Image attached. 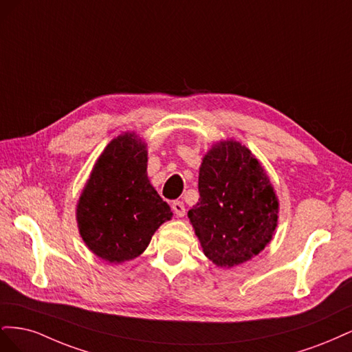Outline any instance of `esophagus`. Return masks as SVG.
Returning a JSON list of instances; mask_svg holds the SVG:
<instances>
[{"label":"esophagus","instance_id":"1","mask_svg":"<svg viewBox=\"0 0 352 352\" xmlns=\"http://www.w3.org/2000/svg\"><path fill=\"white\" fill-rule=\"evenodd\" d=\"M172 208H173L175 214H176L177 217H184V216H185L186 208H185V204H184L182 201H175L173 204H172Z\"/></svg>","mask_w":352,"mask_h":352}]
</instances>
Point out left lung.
I'll return each mask as SVG.
<instances>
[{
    "mask_svg": "<svg viewBox=\"0 0 352 352\" xmlns=\"http://www.w3.org/2000/svg\"><path fill=\"white\" fill-rule=\"evenodd\" d=\"M199 201L188 211L201 247L220 267L264 250L278 226L279 202L260 162L247 146L220 141L202 158Z\"/></svg>",
    "mask_w": 352,
    "mask_h": 352,
    "instance_id": "8db88e82",
    "label": "left lung"
}]
</instances>
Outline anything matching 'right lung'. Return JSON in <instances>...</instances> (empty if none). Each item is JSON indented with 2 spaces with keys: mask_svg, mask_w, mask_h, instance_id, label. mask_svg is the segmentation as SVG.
Listing matches in <instances>:
<instances>
[{
  "mask_svg": "<svg viewBox=\"0 0 352 352\" xmlns=\"http://www.w3.org/2000/svg\"><path fill=\"white\" fill-rule=\"evenodd\" d=\"M146 145L126 132L105 146L76 208L80 236L109 263L141 255L154 232L173 216L146 176Z\"/></svg>",
  "mask_w": 352,
  "mask_h": 352,
  "instance_id": "obj_1",
  "label": "right lung"
}]
</instances>
